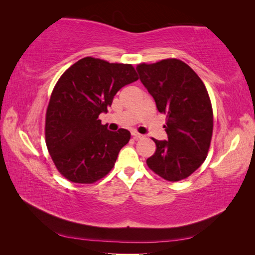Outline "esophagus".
<instances>
[{"label":"esophagus","instance_id":"1","mask_svg":"<svg viewBox=\"0 0 255 255\" xmlns=\"http://www.w3.org/2000/svg\"><path fill=\"white\" fill-rule=\"evenodd\" d=\"M132 136H133L134 139H138V138H142L143 135L137 133V132H133V133H132Z\"/></svg>","mask_w":255,"mask_h":255}]
</instances>
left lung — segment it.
Returning a JSON list of instances; mask_svg holds the SVG:
<instances>
[{"label":"left lung","mask_w":255,"mask_h":255,"mask_svg":"<svg viewBox=\"0 0 255 255\" xmlns=\"http://www.w3.org/2000/svg\"><path fill=\"white\" fill-rule=\"evenodd\" d=\"M136 71L158 111L168 118V138H152L157 148L147 166L171 182L188 178L204 162L212 139L213 109L205 85L177 59L139 64Z\"/></svg>","instance_id":"8db88e82"}]
</instances>
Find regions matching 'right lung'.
I'll use <instances>...</instances> for the list:
<instances>
[{
    "instance_id": "add662e5",
    "label": "right lung",
    "mask_w": 255,
    "mask_h": 255,
    "mask_svg": "<svg viewBox=\"0 0 255 255\" xmlns=\"http://www.w3.org/2000/svg\"><path fill=\"white\" fill-rule=\"evenodd\" d=\"M137 80L131 64L90 56L60 77L47 109L46 143L55 167L67 180L93 183L115 166L131 133L126 128L111 132L98 117L108 112L119 90Z\"/></svg>"
}]
</instances>
